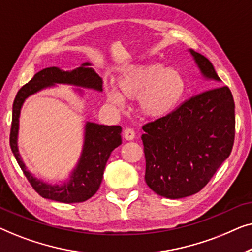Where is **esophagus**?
Wrapping results in <instances>:
<instances>
[{
    "mask_svg": "<svg viewBox=\"0 0 252 252\" xmlns=\"http://www.w3.org/2000/svg\"><path fill=\"white\" fill-rule=\"evenodd\" d=\"M124 137H125V140L127 141L134 140V137H135V132H134L133 128H125L124 129Z\"/></svg>",
    "mask_w": 252,
    "mask_h": 252,
    "instance_id": "obj_1",
    "label": "esophagus"
}]
</instances>
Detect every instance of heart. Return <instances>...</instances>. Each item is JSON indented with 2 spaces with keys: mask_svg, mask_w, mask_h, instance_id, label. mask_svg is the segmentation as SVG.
Masks as SVG:
<instances>
[{
  "mask_svg": "<svg viewBox=\"0 0 252 252\" xmlns=\"http://www.w3.org/2000/svg\"><path fill=\"white\" fill-rule=\"evenodd\" d=\"M119 91L110 87L106 96L113 105L122 106L124 97H139V109L144 116L160 118L173 111L184 97L186 81L180 71L154 64L127 70L118 80Z\"/></svg>",
  "mask_w": 252,
  "mask_h": 252,
  "instance_id": "obj_1",
  "label": "heart"
}]
</instances>
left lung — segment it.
<instances>
[{
    "label": "left lung",
    "mask_w": 252,
    "mask_h": 252,
    "mask_svg": "<svg viewBox=\"0 0 252 252\" xmlns=\"http://www.w3.org/2000/svg\"><path fill=\"white\" fill-rule=\"evenodd\" d=\"M205 78L220 81L208 58L190 50ZM147 185L166 198L194 195L208 185L233 149L235 104L230 89L218 86L186 99L143 127Z\"/></svg>",
    "instance_id": "obj_1"
}]
</instances>
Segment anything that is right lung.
Instances as JSON below:
<instances>
[{"label": "right lung", "instance_id": "right-lung-1", "mask_svg": "<svg viewBox=\"0 0 252 252\" xmlns=\"http://www.w3.org/2000/svg\"><path fill=\"white\" fill-rule=\"evenodd\" d=\"M89 63L82 64L75 70L62 71L58 67H46L34 74L17 93L12 105V123L10 130V147L29 182L43 198L62 203H80L96 194L101 186L103 173L110 155L122 144V127L105 126L95 123L86 124L85 144L80 160L68 182L63 185H49L37 180L26 170L17 147L20 109L30 95L50 87L55 84H70L80 87L93 88L102 92V79L89 67Z\"/></svg>", "mask_w": 252, "mask_h": 252}]
</instances>
